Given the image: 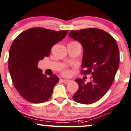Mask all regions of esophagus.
<instances>
[{
    "label": "esophagus",
    "mask_w": 131,
    "mask_h": 131,
    "mask_svg": "<svg viewBox=\"0 0 131 131\" xmlns=\"http://www.w3.org/2000/svg\"><path fill=\"white\" fill-rule=\"evenodd\" d=\"M70 80H69V79H64V80H63V82H64V83H65V84H67V83H68V82H70Z\"/></svg>",
    "instance_id": "esophagus-1"
}]
</instances>
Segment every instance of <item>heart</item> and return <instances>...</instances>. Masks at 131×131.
Here are the masks:
<instances>
[{"label":"heart","mask_w":131,"mask_h":131,"mask_svg":"<svg viewBox=\"0 0 131 131\" xmlns=\"http://www.w3.org/2000/svg\"><path fill=\"white\" fill-rule=\"evenodd\" d=\"M69 43H78L77 42H75V41H72V42ZM70 73V72L68 70H66L63 72V75H69Z\"/></svg>","instance_id":"obj_1"}]
</instances>
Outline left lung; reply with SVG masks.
I'll return each instance as SVG.
<instances>
[{
	"instance_id": "obj_1",
	"label": "left lung",
	"mask_w": 131,
	"mask_h": 131,
	"mask_svg": "<svg viewBox=\"0 0 131 131\" xmlns=\"http://www.w3.org/2000/svg\"><path fill=\"white\" fill-rule=\"evenodd\" d=\"M68 35L83 47L82 70L92 75L91 81L76 79L79 89L73 99L78 103L90 104L99 101L107 93L115 79L120 63V53L116 40L107 32L96 28L71 30Z\"/></svg>"
}]
</instances>
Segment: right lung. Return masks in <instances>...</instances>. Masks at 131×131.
I'll list each match as a JSON object with an SVG mask.
<instances>
[{
  "label": "right lung",
  "mask_w": 131,
  "mask_h": 131,
  "mask_svg": "<svg viewBox=\"0 0 131 131\" xmlns=\"http://www.w3.org/2000/svg\"><path fill=\"white\" fill-rule=\"evenodd\" d=\"M68 31L30 28L13 41L9 52V71L14 86L26 101L42 103L51 96L59 78L54 74L47 77L38 63L50 55L53 45L61 41Z\"/></svg>",
  "instance_id": "right-lung-1"
}]
</instances>
